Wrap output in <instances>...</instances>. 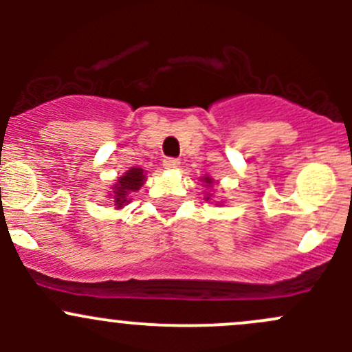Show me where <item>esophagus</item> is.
Here are the masks:
<instances>
[{
    "label": "esophagus",
    "instance_id": "34e87169",
    "mask_svg": "<svg viewBox=\"0 0 352 352\" xmlns=\"http://www.w3.org/2000/svg\"><path fill=\"white\" fill-rule=\"evenodd\" d=\"M163 166H165L166 170H175L180 166V162L177 158H165L163 160Z\"/></svg>",
    "mask_w": 352,
    "mask_h": 352
}]
</instances>
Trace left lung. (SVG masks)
<instances>
[{"label":"left lung","mask_w":352,"mask_h":352,"mask_svg":"<svg viewBox=\"0 0 352 352\" xmlns=\"http://www.w3.org/2000/svg\"><path fill=\"white\" fill-rule=\"evenodd\" d=\"M202 182H204V186H202V187H206V189H211V187L212 186H214V180H212L211 179V177H209V175H204V177H202ZM204 201H209V202H212V194H206V196H204ZM214 204L216 206H219V204H221V202H219V201H214Z\"/></svg>","instance_id":"obj_1"}]
</instances>
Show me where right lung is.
Listing matches in <instances>:
<instances>
[{"label":"right lung","instance_id":"obj_1","mask_svg":"<svg viewBox=\"0 0 352 352\" xmlns=\"http://www.w3.org/2000/svg\"><path fill=\"white\" fill-rule=\"evenodd\" d=\"M144 182H146V173L140 166H133V168L124 172L120 177H117L116 184L112 186V190H109V199L113 208L122 209L124 206L129 204L133 201L131 199L133 192H138Z\"/></svg>","mask_w":352,"mask_h":352}]
</instances>
